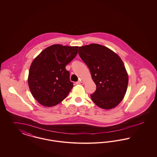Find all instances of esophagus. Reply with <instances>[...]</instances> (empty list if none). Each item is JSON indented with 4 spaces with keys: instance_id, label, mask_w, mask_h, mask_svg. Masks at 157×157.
I'll list each match as a JSON object with an SVG mask.
<instances>
[{
    "instance_id": "obj_1",
    "label": "esophagus",
    "mask_w": 157,
    "mask_h": 157,
    "mask_svg": "<svg viewBox=\"0 0 157 157\" xmlns=\"http://www.w3.org/2000/svg\"><path fill=\"white\" fill-rule=\"evenodd\" d=\"M76 84H77V85H83V82L81 81H79L76 82Z\"/></svg>"
}]
</instances>
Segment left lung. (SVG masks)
Returning <instances> with one entry per match:
<instances>
[{
	"label": "left lung",
	"instance_id": "1",
	"mask_svg": "<svg viewBox=\"0 0 157 157\" xmlns=\"http://www.w3.org/2000/svg\"><path fill=\"white\" fill-rule=\"evenodd\" d=\"M78 53L97 85L90 95L92 101L104 109L116 107L124 99L128 84V75L121 58L107 47L96 44L80 46Z\"/></svg>",
	"mask_w": 157,
	"mask_h": 157
}]
</instances>
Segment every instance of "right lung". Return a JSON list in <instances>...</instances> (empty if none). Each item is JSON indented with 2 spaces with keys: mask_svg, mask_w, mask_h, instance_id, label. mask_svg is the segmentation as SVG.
I'll return each mask as SVG.
<instances>
[{
  "mask_svg": "<svg viewBox=\"0 0 157 157\" xmlns=\"http://www.w3.org/2000/svg\"><path fill=\"white\" fill-rule=\"evenodd\" d=\"M78 46L51 45L39 53L30 65L28 82L31 94L42 105L55 106L72 89L66 66L75 58Z\"/></svg>",
  "mask_w": 157,
  "mask_h": 157,
  "instance_id": "right-lung-1",
  "label": "right lung"
}]
</instances>
